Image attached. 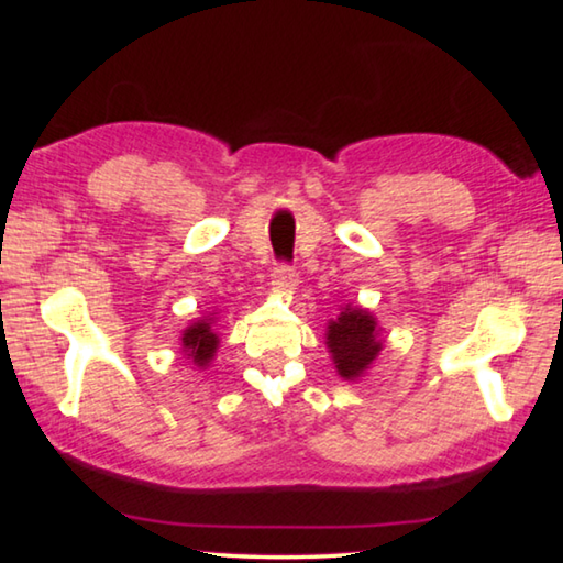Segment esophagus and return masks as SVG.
I'll list each match as a JSON object with an SVG mask.
<instances>
[{"instance_id":"obj_1","label":"esophagus","mask_w":563,"mask_h":563,"mask_svg":"<svg viewBox=\"0 0 563 563\" xmlns=\"http://www.w3.org/2000/svg\"><path fill=\"white\" fill-rule=\"evenodd\" d=\"M273 285L278 290H292L298 285V273L290 263H278L273 268Z\"/></svg>"}]
</instances>
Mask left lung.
I'll return each instance as SVG.
<instances>
[{"mask_svg": "<svg viewBox=\"0 0 563 563\" xmlns=\"http://www.w3.org/2000/svg\"><path fill=\"white\" fill-rule=\"evenodd\" d=\"M328 347L342 377H360L383 347L377 340L375 318L360 308H345L328 325Z\"/></svg>", "mask_w": 563, "mask_h": 563, "instance_id": "8db88e82", "label": "left lung"}]
</instances>
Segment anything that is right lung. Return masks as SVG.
Listing matches in <instances>:
<instances>
[{
  "instance_id": "obj_1",
  "label": "right lung",
  "mask_w": 563,
  "mask_h": 563,
  "mask_svg": "<svg viewBox=\"0 0 563 563\" xmlns=\"http://www.w3.org/2000/svg\"><path fill=\"white\" fill-rule=\"evenodd\" d=\"M184 347L188 352V357H194L198 367L208 365V360L213 357V352L218 347V338L211 322L208 320L194 322V325L184 332Z\"/></svg>"
}]
</instances>
